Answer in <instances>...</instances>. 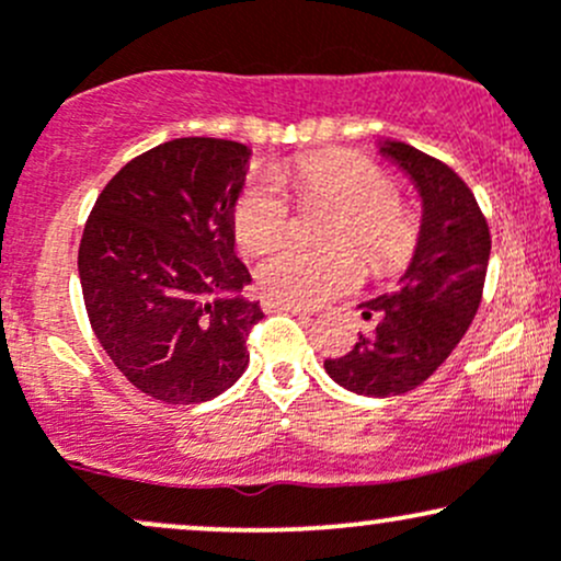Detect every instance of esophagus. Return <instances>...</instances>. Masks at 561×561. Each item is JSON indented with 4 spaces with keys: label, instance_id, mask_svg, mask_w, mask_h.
Here are the masks:
<instances>
[{
    "label": "esophagus",
    "instance_id": "34e87169",
    "mask_svg": "<svg viewBox=\"0 0 561 561\" xmlns=\"http://www.w3.org/2000/svg\"><path fill=\"white\" fill-rule=\"evenodd\" d=\"M263 311H287V313H293V317H300V319H311L313 317V311H308V308H302V306H293V302H282V300H274V298H263Z\"/></svg>",
    "mask_w": 561,
    "mask_h": 561
}]
</instances>
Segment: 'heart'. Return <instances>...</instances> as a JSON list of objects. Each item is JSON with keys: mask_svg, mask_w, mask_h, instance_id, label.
<instances>
[{"mask_svg": "<svg viewBox=\"0 0 561 561\" xmlns=\"http://www.w3.org/2000/svg\"><path fill=\"white\" fill-rule=\"evenodd\" d=\"M285 176L306 203L337 208L330 240L353 244L366 266L390 274L409 263L420 240V224L396 199L398 186L388 171L356 152L330 150L295 160ZM289 205L272 179H255L234 205V234L248 253H266L287 237ZM259 285L268 298L293 306H317L347 293L362 279V263L351 250L308 253L282 248L261 263Z\"/></svg>", "mask_w": 561, "mask_h": 561, "instance_id": "obj_1", "label": "heart"}]
</instances>
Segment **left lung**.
Returning a JSON list of instances; mask_svg holds the SVG:
<instances>
[{"label": "left lung", "mask_w": 561, "mask_h": 561, "mask_svg": "<svg viewBox=\"0 0 561 561\" xmlns=\"http://www.w3.org/2000/svg\"><path fill=\"white\" fill-rule=\"evenodd\" d=\"M422 197V224L398 289L364 300V319L375 332L324 369L345 390L369 398L409 392L435 375L472 324L482 300L491 231L472 190L454 169L405 141H379Z\"/></svg>", "instance_id": "obj_1"}]
</instances>
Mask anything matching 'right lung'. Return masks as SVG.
<instances>
[{
	"instance_id": "obj_1",
	"label": "right lung",
	"mask_w": 561,
	"mask_h": 561,
	"mask_svg": "<svg viewBox=\"0 0 561 561\" xmlns=\"http://www.w3.org/2000/svg\"><path fill=\"white\" fill-rule=\"evenodd\" d=\"M250 150L171 139L128 160L96 197L79 248L92 330L134 388L163 403H203L248 369L263 319L242 298L234 205Z\"/></svg>"
}]
</instances>
